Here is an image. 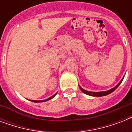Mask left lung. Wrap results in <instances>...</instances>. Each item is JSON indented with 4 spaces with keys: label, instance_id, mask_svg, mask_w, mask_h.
I'll list each match as a JSON object with an SVG mask.
<instances>
[{
    "label": "left lung",
    "instance_id": "left-lung-1",
    "mask_svg": "<svg viewBox=\"0 0 132 132\" xmlns=\"http://www.w3.org/2000/svg\"><path fill=\"white\" fill-rule=\"evenodd\" d=\"M123 80V78L121 79V81L118 84L114 87V88H113L112 89H111L110 90H108V91H104V92H90V91H87V90H84V89H83L82 88H81L79 86V88H80V90L82 91V92L85 93V94H88V95H90V96H105V95H108V94H110L113 91H114L116 89H117L119 86L121 84L122 82V81Z\"/></svg>",
    "mask_w": 132,
    "mask_h": 132
}]
</instances>
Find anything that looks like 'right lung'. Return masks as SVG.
<instances>
[{"mask_svg": "<svg viewBox=\"0 0 132 132\" xmlns=\"http://www.w3.org/2000/svg\"><path fill=\"white\" fill-rule=\"evenodd\" d=\"M56 94H55L54 95H53L52 96H51V97H49L48 98H47V99H46V100H42V101H36V100H31V101H33V102H36V103H38V102H44V101H46L48 100H50V99H51L52 98H53L54 96H55Z\"/></svg>", "mask_w": 132, "mask_h": 132, "instance_id": "1", "label": "right lung"}]
</instances>
